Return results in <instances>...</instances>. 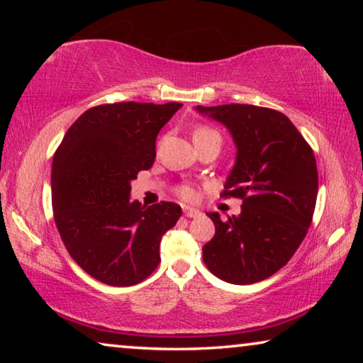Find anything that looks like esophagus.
<instances>
[{"instance_id":"34e87169","label":"esophagus","mask_w":363,"mask_h":363,"mask_svg":"<svg viewBox=\"0 0 363 363\" xmlns=\"http://www.w3.org/2000/svg\"><path fill=\"white\" fill-rule=\"evenodd\" d=\"M182 213L186 218H199L201 214L199 210H195V208H189V206H184Z\"/></svg>"}]
</instances>
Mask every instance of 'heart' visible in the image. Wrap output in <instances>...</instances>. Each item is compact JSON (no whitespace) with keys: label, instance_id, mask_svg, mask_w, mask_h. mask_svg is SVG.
<instances>
[{"label":"heart","instance_id":"b5f03b06","mask_svg":"<svg viewBox=\"0 0 363 363\" xmlns=\"http://www.w3.org/2000/svg\"><path fill=\"white\" fill-rule=\"evenodd\" d=\"M192 138H194V143H195V140L206 139V138H219V134H218V131H214L213 128H210V126H196L194 130ZM177 194H179L182 199L190 200L194 196V190L190 186H186V184H184V186L177 187Z\"/></svg>","mask_w":363,"mask_h":363}]
</instances>
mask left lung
Listing matches in <instances>:
<instances>
[{
    "label": "left lung",
    "mask_w": 363,
    "mask_h": 363,
    "mask_svg": "<svg viewBox=\"0 0 363 363\" xmlns=\"http://www.w3.org/2000/svg\"><path fill=\"white\" fill-rule=\"evenodd\" d=\"M229 130L235 164L220 196L242 199V213L223 220L203 247L218 279L250 285L270 277L296 253L314 216L318 174L311 145L281 112L248 104L196 106Z\"/></svg>",
    "instance_id": "8db88e82"
}]
</instances>
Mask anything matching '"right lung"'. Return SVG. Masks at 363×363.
Segmentation results:
<instances>
[{"instance_id": "right-lung-1", "label": "right lung", "mask_w": 363, "mask_h": 363, "mask_svg": "<svg viewBox=\"0 0 363 363\" xmlns=\"http://www.w3.org/2000/svg\"><path fill=\"white\" fill-rule=\"evenodd\" d=\"M182 107L116 102L97 106L65 133L52 158V210L69 255L112 286L140 284L157 269L160 242L182 210L173 201H131V181L152 168L162 128Z\"/></svg>"}]
</instances>
